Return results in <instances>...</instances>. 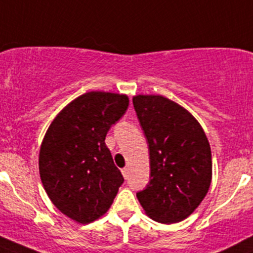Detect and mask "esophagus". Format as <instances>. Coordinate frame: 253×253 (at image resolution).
I'll return each mask as SVG.
<instances>
[{"label": "esophagus", "mask_w": 253, "mask_h": 253, "mask_svg": "<svg viewBox=\"0 0 253 253\" xmlns=\"http://www.w3.org/2000/svg\"><path fill=\"white\" fill-rule=\"evenodd\" d=\"M122 174H124V177L125 178H127V177H128V169H127V167H125V169H122Z\"/></svg>", "instance_id": "obj_1"}]
</instances>
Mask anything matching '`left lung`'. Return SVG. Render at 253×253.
<instances>
[{
  "mask_svg": "<svg viewBox=\"0 0 253 253\" xmlns=\"http://www.w3.org/2000/svg\"><path fill=\"white\" fill-rule=\"evenodd\" d=\"M132 102L150 150V182L136 193L138 201L157 222H180L211 185L209 140L197 120L169 98L138 94Z\"/></svg>",
  "mask_w": 253,
  "mask_h": 253,
  "instance_id": "obj_1",
  "label": "left lung"
}]
</instances>
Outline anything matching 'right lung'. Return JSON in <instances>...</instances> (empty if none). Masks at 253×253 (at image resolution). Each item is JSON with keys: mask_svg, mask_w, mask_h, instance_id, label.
<instances>
[{"mask_svg": "<svg viewBox=\"0 0 253 253\" xmlns=\"http://www.w3.org/2000/svg\"><path fill=\"white\" fill-rule=\"evenodd\" d=\"M128 107L126 94L87 92L68 103L47 129L40 176L52 204L80 223L107 212L124 183L105 143Z\"/></svg>", "mask_w": 253, "mask_h": 253, "instance_id": "1", "label": "right lung"}]
</instances>
